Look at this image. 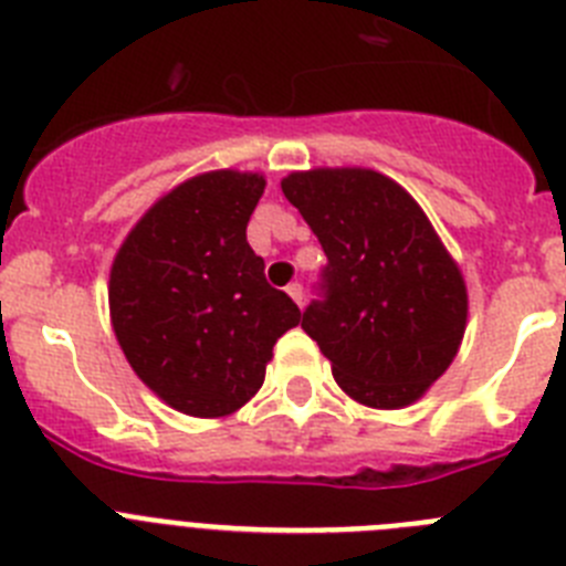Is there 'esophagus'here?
<instances>
[{
    "instance_id": "obj_1",
    "label": "esophagus",
    "mask_w": 566,
    "mask_h": 566,
    "mask_svg": "<svg viewBox=\"0 0 566 566\" xmlns=\"http://www.w3.org/2000/svg\"><path fill=\"white\" fill-rule=\"evenodd\" d=\"M286 292H289V297H292L294 303H297V306H303V286H300V283H292V286H289Z\"/></svg>"
}]
</instances>
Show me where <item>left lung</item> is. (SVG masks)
I'll return each mask as SVG.
<instances>
[{"label":"left lung","mask_w":566,"mask_h":566,"mask_svg":"<svg viewBox=\"0 0 566 566\" xmlns=\"http://www.w3.org/2000/svg\"><path fill=\"white\" fill-rule=\"evenodd\" d=\"M328 266L326 300L303 314L332 374L354 402L397 411L428 394L457 359L468 328V286L413 195L368 167L289 172Z\"/></svg>","instance_id":"left-lung-1"}]
</instances>
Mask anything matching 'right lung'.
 <instances>
[{"instance_id":"obj_1","label":"right lung","mask_w":566,"mask_h":566,"mask_svg":"<svg viewBox=\"0 0 566 566\" xmlns=\"http://www.w3.org/2000/svg\"><path fill=\"white\" fill-rule=\"evenodd\" d=\"M263 172L209 169L161 195L109 266V323L135 377L198 419L240 411L300 308L263 277L247 223Z\"/></svg>"}]
</instances>
